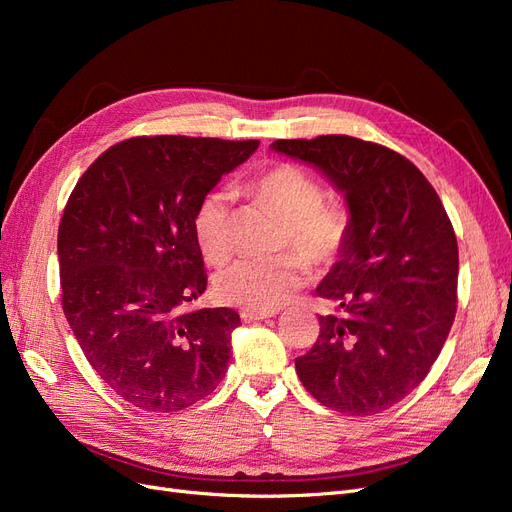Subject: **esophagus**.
I'll use <instances>...</instances> for the list:
<instances>
[{"mask_svg": "<svg viewBox=\"0 0 512 512\" xmlns=\"http://www.w3.org/2000/svg\"><path fill=\"white\" fill-rule=\"evenodd\" d=\"M241 318L247 322V320H262V318H271L275 316L277 312L275 309H241Z\"/></svg>", "mask_w": 512, "mask_h": 512, "instance_id": "esophagus-1", "label": "esophagus"}]
</instances>
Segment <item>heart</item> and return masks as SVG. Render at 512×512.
<instances>
[{
  "mask_svg": "<svg viewBox=\"0 0 512 512\" xmlns=\"http://www.w3.org/2000/svg\"><path fill=\"white\" fill-rule=\"evenodd\" d=\"M250 192L260 205L282 218L280 250H297L277 258H243L215 277V292L224 303L245 309H275L307 277V263L318 269L331 267L350 239L352 215L346 205L322 200V185L292 164H275L260 173ZM230 196L213 190L200 200L194 213V237L211 265L230 256L228 230Z\"/></svg>",
  "mask_w": 512,
  "mask_h": 512,
  "instance_id": "1",
  "label": "heart"
}]
</instances>
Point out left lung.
I'll return each instance as SVG.
<instances>
[{
	"instance_id": "obj_1",
	"label": "left lung",
	"mask_w": 512,
	"mask_h": 512,
	"mask_svg": "<svg viewBox=\"0 0 512 512\" xmlns=\"http://www.w3.org/2000/svg\"><path fill=\"white\" fill-rule=\"evenodd\" d=\"M271 149L316 166L352 215L344 252L316 288L333 312L294 367L322 406L378 414L425 380L453 327V224L421 170L389 147L329 134Z\"/></svg>"
}]
</instances>
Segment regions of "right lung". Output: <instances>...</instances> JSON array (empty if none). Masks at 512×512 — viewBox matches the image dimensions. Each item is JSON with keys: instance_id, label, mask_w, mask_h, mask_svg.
I'll return each mask as SVG.
<instances>
[{"instance_id": "1", "label": "right lung", "mask_w": 512, "mask_h": 512, "mask_svg": "<svg viewBox=\"0 0 512 512\" xmlns=\"http://www.w3.org/2000/svg\"><path fill=\"white\" fill-rule=\"evenodd\" d=\"M258 141L136 136L106 149L57 232L61 307L96 374L128 404L177 412L228 369L235 309H188L207 288L194 213Z\"/></svg>"}]
</instances>
